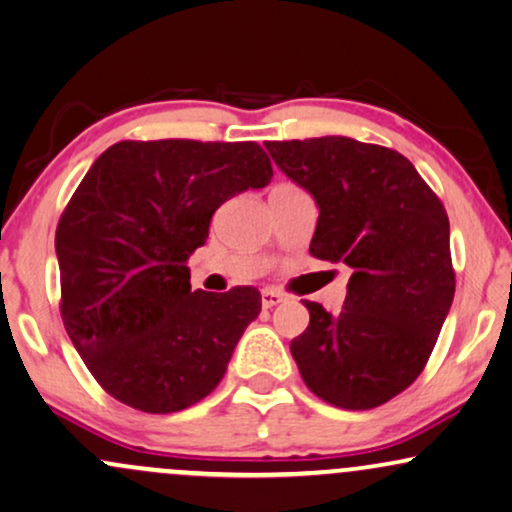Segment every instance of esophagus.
Returning a JSON list of instances; mask_svg holds the SVG:
<instances>
[{
	"label": "esophagus",
	"mask_w": 512,
	"mask_h": 512,
	"mask_svg": "<svg viewBox=\"0 0 512 512\" xmlns=\"http://www.w3.org/2000/svg\"><path fill=\"white\" fill-rule=\"evenodd\" d=\"M282 301H285V296H282L280 292H275V289H263L261 292L263 308H273L277 304H282Z\"/></svg>",
	"instance_id": "34e87169"
}]
</instances>
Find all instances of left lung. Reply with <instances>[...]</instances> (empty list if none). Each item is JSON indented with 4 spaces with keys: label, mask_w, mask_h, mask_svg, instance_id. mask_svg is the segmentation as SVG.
Returning <instances> with one entry per match:
<instances>
[{
    "label": "left lung",
    "mask_w": 512,
    "mask_h": 512,
    "mask_svg": "<svg viewBox=\"0 0 512 512\" xmlns=\"http://www.w3.org/2000/svg\"><path fill=\"white\" fill-rule=\"evenodd\" d=\"M320 208L311 254L353 270L344 308L311 313L292 356L318 399L382 406L418 380L456 294L446 208L399 151L351 137L266 142Z\"/></svg>",
    "instance_id": "left-lung-1"
}]
</instances>
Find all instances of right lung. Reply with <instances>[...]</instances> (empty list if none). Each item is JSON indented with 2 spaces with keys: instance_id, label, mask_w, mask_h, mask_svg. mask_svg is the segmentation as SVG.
I'll list each match as a JSON object with an SVG mask.
<instances>
[{
  "instance_id": "right-lung-1",
  "label": "right lung",
  "mask_w": 512,
  "mask_h": 512,
  "mask_svg": "<svg viewBox=\"0 0 512 512\" xmlns=\"http://www.w3.org/2000/svg\"><path fill=\"white\" fill-rule=\"evenodd\" d=\"M273 178L256 142L125 140L92 163L56 225L61 318L106 394L178 413L223 380L254 287L192 292L187 258L216 208Z\"/></svg>"
}]
</instances>
